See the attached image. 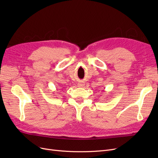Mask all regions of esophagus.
<instances>
[{
	"label": "esophagus",
	"mask_w": 158,
	"mask_h": 158,
	"mask_svg": "<svg viewBox=\"0 0 158 158\" xmlns=\"http://www.w3.org/2000/svg\"><path fill=\"white\" fill-rule=\"evenodd\" d=\"M84 85H85L84 82H79V83L78 84V86L80 87V88H83V87L84 86Z\"/></svg>",
	"instance_id": "1"
}]
</instances>
